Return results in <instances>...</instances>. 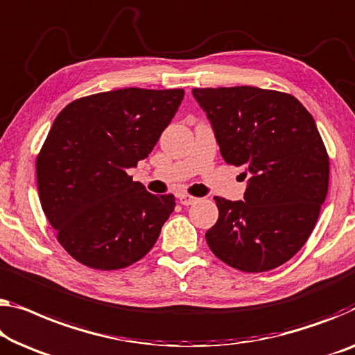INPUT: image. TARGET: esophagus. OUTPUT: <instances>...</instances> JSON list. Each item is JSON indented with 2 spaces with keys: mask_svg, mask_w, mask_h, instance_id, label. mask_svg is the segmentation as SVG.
Segmentation results:
<instances>
[{
  "mask_svg": "<svg viewBox=\"0 0 355 355\" xmlns=\"http://www.w3.org/2000/svg\"><path fill=\"white\" fill-rule=\"evenodd\" d=\"M178 200H180V204H182V205H191V204L196 202V200H198V198H194V196H189L187 193H180Z\"/></svg>",
  "mask_w": 355,
  "mask_h": 355,
  "instance_id": "34e87169",
  "label": "esophagus"
}]
</instances>
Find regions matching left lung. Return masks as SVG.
Masks as SVG:
<instances>
[{
    "label": "left lung",
    "mask_w": 355,
    "mask_h": 355,
    "mask_svg": "<svg viewBox=\"0 0 355 355\" xmlns=\"http://www.w3.org/2000/svg\"><path fill=\"white\" fill-rule=\"evenodd\" d=\"M223 159L248 172L244 200L215 196L205 241L244 272L287 263L306 244L329 191L330 161L314 118L293 95L252 86L193 89Z\"/></svg>",
    "instance_id": "8db88e82"
}]
</instances>
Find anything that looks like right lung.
Wrapping results in <instances>:
<instances>
[{
  "label": "right lung",
  "mask_w": 355,
  "mask_h": 355,
  "mask_svg": "<svg viewBox=\"0 0 355 355\" xmlns=\"http://www.w3.org/2000/svg\"><path fill=\"white\" fill-rule=\"evenodd\" d=\"M183 89L127 87L68 103L36 157L41 207L57 241L84 266L111 271L144 258L175 209L127 171L171 124Z\"/></svg>",
  "instance_id": "add662e5"
}]
</instances>
